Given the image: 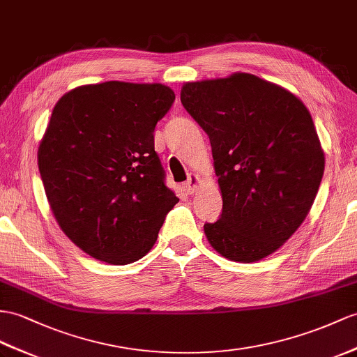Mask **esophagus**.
Segmentation results:
<instances>
[{
	"mask_svg": "<svg viewBox=\"0 0 357 357\" xmlns=\"http://www.w3.org/2000/svg\"><path fill=\"white\" fill-rule=\"evenodd\" d=\"M198 185H199V177L190 176L189 180L186 181V185H185L186 192H188V194H194V190L198 188Z\"/></svg>",
	"mask_w": 357,
	"mask_h": 357,
	"instance_id": "34e87169",
	"label": "esophagus"
}]
</instances>
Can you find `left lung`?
<instances>
[{
	"label": "left lung",
	"mask_w": 357,
	"mask_h": 357,
	"mask_svg": "<svg viewBox=\"0 0 357 357\" xmlns=\"http://www.w3.org/2000/svg\"><path fill=\"white\" fill-rule=\"evenodd\" d=\"M180 100L211 139L222 213L211 245L250 264L279 250L306 218L324 174L307 107L253 74L185 83Z\"/></svg>",
	"instance_id": "1"
}]
</instances>
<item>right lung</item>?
Segmentation results:
<instances>
[{
    "mask_svg": "<svg viewBox=\"0 0 357 357\" xmlns=\"http://www.w3.org/2000/svg\"><path fill=\"white\" fill-rule=\"evenodd\" d=\"M174 100L160 83L106 82L69 91L51 113L38 150L50 207L66 236L101 262L144 257L178 202L153 135Z\"/></svg>",
    "mask_w": 357,
    "mask_h": 357,
    "instance_id": "obj_1",
    "label": "right lung"
}]
</instances>
